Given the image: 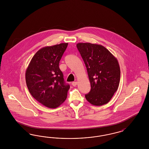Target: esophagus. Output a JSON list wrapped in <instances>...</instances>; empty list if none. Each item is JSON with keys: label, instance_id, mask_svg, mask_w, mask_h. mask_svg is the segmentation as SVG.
<instances>
[{"label": "esophagus", "instance_id": "1", "mask_svg": "<svg viewBox=\"0 0 149 149\" xmlns=\"http://www.w3.org/2000/svg\"><path fill=\"white\" fill-rule=\"evenodd\" d=\"M72 84L73 86H76L77 84V81H74V82H72Z\"/></svg>", "mask_w": 149, "mask_h": 149}]
</instances>
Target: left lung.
Instances as JSON below:
<instances>
[{
	"instance_id": "left-lung-1",
	"label": "left lung",
	"mask_w": 149,
	"mask_h": 149,
	"mask_svg": "<svg viewBox=\"0 0 149 149\" xmlns=\"http://www.w3.org/2000/svg\"><path fill=\"white\" fill-rule=\"evenodd\" d=\"M77 47L85 64L91 84L86 99L94 106L107 103L119 84L120 70L117 59L102 45L79 43Z\"/></svg>"
}]
</instances>
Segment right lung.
<instances>
[{"mask_svg":"<svg viewBox=\"0 0 149 149\" xmlns=\"http://www.w3.org/2000/svg\"><path fill=\"white\" fill-rule=\"evenodd\" d=\"M62 43L45 47L32 57L25 73L26 85L32 97L47 107L56 108L65 101L70 88L59 67L68 46Z\"/></svg>","mask_w":149,"mask_h":149,"instance_id":"obj_1","label":"right lung"}]
</instances>
